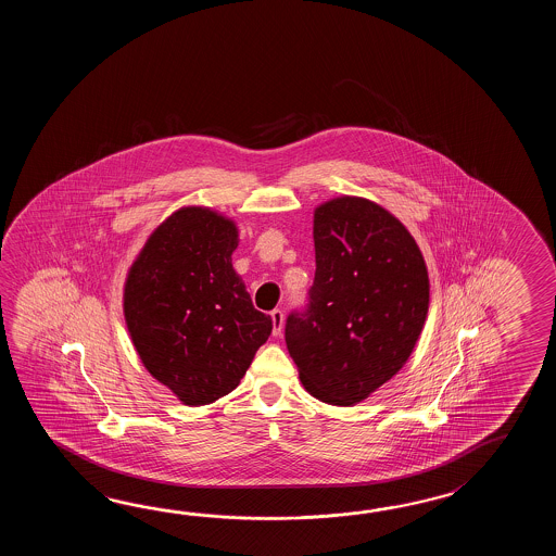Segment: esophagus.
Masks as SVG:
<instances>
[{
  "label": "esophagus",
  "instance_id": "esophagus-1",
  "mask_svg": "<svg viewBox=\"0 0 556 556\" xmlns=\"http://www.w3.org/2000/svg\"><path fill=\"white\" fill-rule=\"evenodd\" d=\"M270 318H273V336H280L283 328L282 309H273V312H270Z\"/></svg>",
  "mask_w": 556,
  "mask_h": 556
}]
</instances>
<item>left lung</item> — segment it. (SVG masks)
<instances>
[{"label":"left lung","instance_id":"1","mask_svg":"<svg viewBox=\"0 0 556 556\" xmlns=\"http://www.w3.org/2000/svg\"><path fill=\"white\" fill-rule=\"evenodd\" d=\"M316 278L286 345L309 395L355 405L409 359L426 326L429 274L409 230L378 202L338 197L314 211Z\"/></svg>","mask_w":556,"mask_h":556}]
</instances>
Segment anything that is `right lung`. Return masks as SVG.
Segmentation results:
<instances>
[{
	"instance_id": "right-lung-1",
	"label": "right lung",
	"mask_w": 556,
	"mask_h": 556,
	"mask_svg": "<svg viewBox=\"0 0 556 556\" xmlns=\"http://www.w3.org/2000/svg\"><path fill=\"white\" fill-rule=\"evenodd\" d=\"M238 226L208 206H182L147 238L123 288V314L142 366L178 402L228 395L273 331L232 268Z\"/></svg>"
}]
</instances>
